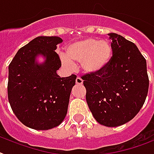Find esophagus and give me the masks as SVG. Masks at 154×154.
<instances>
[{
	"label": "esophagus",
	"mask_w": 154,
	"mask_h": 154,
	"mask_svg": "<svg viewBox=\"0 0 154 154\" xmlns=\"http://www.w3.org/2000/svg\"><path fill=\"white\" fill-rule=\"evenodd\" d=\"M75 83L79 86V85H82L83 83V81H82V79L80 77H77L75 79Z\"/></svg>",
	"instance_id": "1"
}]
</instances>
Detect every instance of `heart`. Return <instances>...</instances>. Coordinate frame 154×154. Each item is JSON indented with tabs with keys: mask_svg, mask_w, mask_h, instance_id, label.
<instances>
[{
	"mask_svg": "<svg viewBox=\"0 0 154 154\" xmlns=\"http://www.w3.org/2000/svg\"><path fill=\"white\" fill-rule=\"evenodd\" d=\"M66 55L62 54V63L66 68H74L73 61L80 62L82 71L95 73L102 70L111 59L112 48L105 41L87 38L71 43L66 48Z\"/></svg>",
	"mask_w": 154,
	"mask_h": 154,
	"instance_id": "heart-1",
	"label": "heart"
}]
</instances>
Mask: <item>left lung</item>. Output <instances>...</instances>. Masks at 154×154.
<instances>
[{"mask_svg":"<svg viewBox=\"0 0 154 154\" xmlns=\"http://www.w3.org/2000/svg\"><path fill=\"white\" fill-rule=\"evenodd\" d=\"M112 57L102 70L82 77L95 120L114 128L128 123L143 107L149 89L146 61L138 47L120 34H108Z\"/></svg>","mask_w":154,"mask_h":154,"instance_id":"8db88e82","label":"left lung"}]
</instances>
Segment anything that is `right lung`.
Returning a JSON list of instances; mask_svg holds the SVG:
<instances>
[{"instance_id":"1","label":"right lung","mask_w":154,"mask_h":154,"mask_svg":"<svg viewBox=\"0 0 154 154\" xmlns=\"http://www.w3.org/2000/svg\"><path fill=\"white\" fill-rule=\"evenodd\" d=\"M60 37L40 36L24 45L8 66V97L22 124L34 130H49L64 120L76 75L60 78L61 67L55 50ZM42 55L44 61L39 63Z\"/></svg>"}]
</instances>
